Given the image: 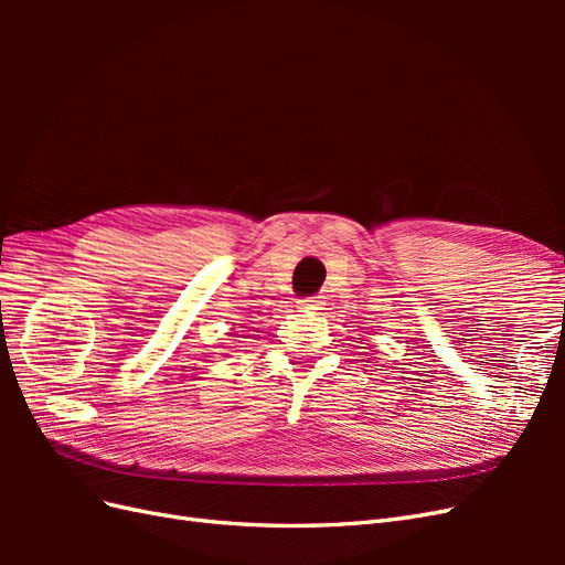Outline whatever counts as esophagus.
<instances>
[{
	"mask_svg": "<svg viewBox=\"0 0 565 565\" xmlns=\"http://www.w3.org/2000/svg\"><path fill=\"white\" fill-rule=\"evenodd\" d=\"M297 309L299 311H318L320 306L316 299H297Z\"/></svg>",
	"mask_w": 565,
	"mask_h": 565,
	"instance_id": "obj_1",
	"label": "esophagus"
}]
</instances>
